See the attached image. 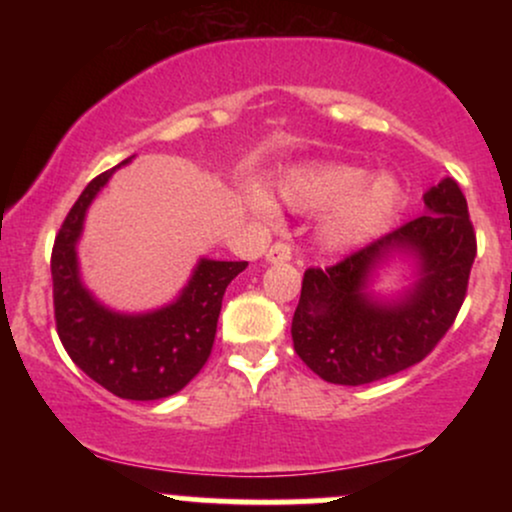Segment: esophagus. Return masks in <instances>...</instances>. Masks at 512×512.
Instances as JSON below:
<instances>
[{
    "instance_id": "esophagus-1",
    "label": "esophagus",
    "mask_w": 512,
    "mask_h": 512,
    "mask_svg": "<svg viewBox=\"0 0 512 512\" xmlns=\"http://www.w3.org/2000/svg\"><path fill=\"white\" fill-rule=\"evenodd\" d=\"M291 255H293L291 245L284 243V240H276L272 248L267 250V260L269 262H289Z\"/></svg>"
}]
</instances>
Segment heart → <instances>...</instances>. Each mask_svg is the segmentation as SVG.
Here are the masks:
<instances>
[{"label":"heart","mask_w":512,"mask_h":512,"mask_svg":"<svg viewBox=\"0 0 512 512\" xmlns=\"http://www.w3.org/2000/svg\"><path fill=\"white\" fill-rule=\"evenodd\" d=\"M366 170L346 163H317L291 170L279 190L286 204L298 211L327 209L320 221V240L330 250H346L373 236L390 219L399 202V187L392 178L366 180ZM260 214H274L264 192L250 195Z\"/></svg>","instance_id":"heart-1"}]
</instances>
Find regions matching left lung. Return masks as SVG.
<instances>
[{
	"instance_id": "8db88e82",
	"label": "left lung",
	"mask_w": 512,
	"mask_h": 512,
	"mask_svg": "<svg viewBox=\"0 0 512 512\" xmlns=\"http://www.w3.org/2000/svg\"><path fill=\"white\" fill-rule=\"evenodd\" d=\"M424 202L428 214L337 264L305 269L291 322L293 349L327 383L368 385L416 366L460 313L477 257L467 199L455 180L445 178ZM395 251L417 257L420 279L397 304H378L365 286L374 267Z\"/></svg>"
}]
</instances>
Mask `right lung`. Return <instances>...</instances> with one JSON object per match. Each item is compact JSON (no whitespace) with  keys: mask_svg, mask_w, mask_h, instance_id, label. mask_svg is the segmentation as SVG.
I'll return each instance as SVG.
<instances>
[{"mask_svg":"<svg viewBox=\"0 0 512 512\" xmlns=\"http://www.w3.org/2000/svg\"><path fill=\"white\" fill-rule=\"evenodd\" d=\"M113 170L88 182L55 236L50 257L55 325L64 351L88 378L122 399L149 402L180 392L204 368L223 293L248 262L202 260L178 301L156 313L120 315L103 308L81 286L76 240L88 204Z\"/></svg>","mask_w":512,"mask_h":512,"instance_id":"add662e5","label":"right lung"}]
</instances>
